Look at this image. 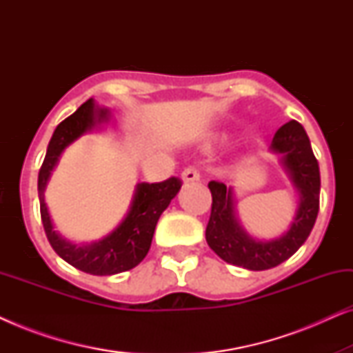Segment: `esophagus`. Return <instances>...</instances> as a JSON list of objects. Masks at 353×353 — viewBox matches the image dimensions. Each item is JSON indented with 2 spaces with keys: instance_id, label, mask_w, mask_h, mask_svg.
Here are the masks:
<instances>
[{
  "instance_id": "34e87169",
  "label": "esophagus",
  "mask_w": 353,
  "mask_h": 353,
  "mask_svg": "<svg viewBox=\"0 0 353 353\" xmlns=\"http://www.w3.org/2000/svg\"><path fill=\"white\" fill-rule=\"evenodd\" d=\"M181 180L185 183H192V181H199L201 180V173L197 170V167L191 165V167H186L185 170L181 173Z\"/></svg>"
}]
</instances>
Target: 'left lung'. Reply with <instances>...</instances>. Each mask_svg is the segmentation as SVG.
Returning <instances> with one entry per match:
<instances>
[{
	"label": "left lung",
	"mask_w": 353,
	"mask_h": 353,
	"mask_svg": "<svg viewBox=\"0 0 353 353\" xmlns=\"http://www.w3.org/2000/svg\"><path fill=\"white\" fill-rule=\"evenodd\" d=\"M270 149L281 154V165L299 194L296 216L279 238L259 241L245 233L236 216L233 188L209 183L212 212L205 230L207 244L226 263L254 272L276 267L296 254L310 234L320 209V167L302 125L296 120L284 123L274 133Z\"/></svg>",
	"instance_id": "left-lung-1"
}]
</instances>
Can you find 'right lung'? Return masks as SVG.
<instances>
[{"instance_id": "add662e5", "label": "right lung", "mask_w": 353, "mask_h": 353, "mask_svg": "<svg viewBox=\"0 0 353 353\" xmlns=\"http://www.w3.org/2000/svg\"><path fill=\"white\" fill-rule=\"evenodd\" d=\"M109 115V110L98 108L93 99L81 104L70 117L62 120L56 127L51 141L48 144L45 161L38 173L41 221L51 248L72 267L85 273L98 274V276L127 272L137 267L146 257L159 216L181 188V181L175 176L161 183H139L134 190L127 216L108 236L91 244L81 245L62 238L54 230L50 212H48L45 202L46 185L64 149L98 125L108 122Z\"/></svg>"}]
</instances>
